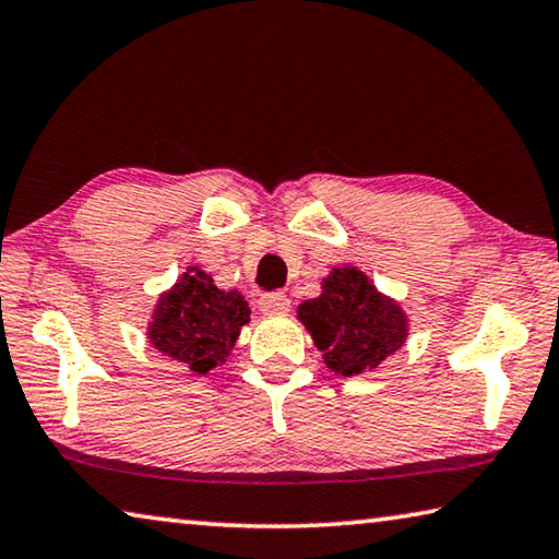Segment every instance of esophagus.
Segmentation results:
<instances>
[{"mask_svg":"<svg viewBox=\"0 0 559 559\" xmlns=\"http://www.w3.org/2000/svg\"><path fill=\"white\" fill-rule=\"evenodd\" d=\"M290 308V300L286 293L281 290H271V293H263L259 298V310L266 316H276V313H288Z\"/></svg>","mask_w":559,"mask_h":559,"instance_id":"1","label":"esophagus"}]
</instances>
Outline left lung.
Masks as SVG:
<instances>
[{"instance_id":"8db88e82","label":"left lung","mask_w":559,"mask_h":559,"mask_svg":"<svg viewBox=\"0 0 559 559\" xmlns=\"http://www.w3.org/2000/svg\"><path fill=\"white\" fill-rule=\"evenodd\" d=\"M330 370L359 374L374 370L404 345L406 318L394 300L377 293L357 269H333L323 293L298 308Z\"/></svg>"}]
</instances>
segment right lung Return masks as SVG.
<instances>
[{
  "mask_svg": "<svg viewBox=\"0 0 559 559\" xmlns=\"http://www.w3.org/2000/svg\"><path fill=\"white\" fill-rule=\"evenodd\" d=\"M249 306L239 293H224L200 269H189L177 286L159 298L150 325V343L192 372H210L229 357Z\"/></svg>",
  "mask_w": 559,
  "mask_h": 559,
  "instance_id": "right-lung-1",
  "label": "right lung"
}]
</instances>
